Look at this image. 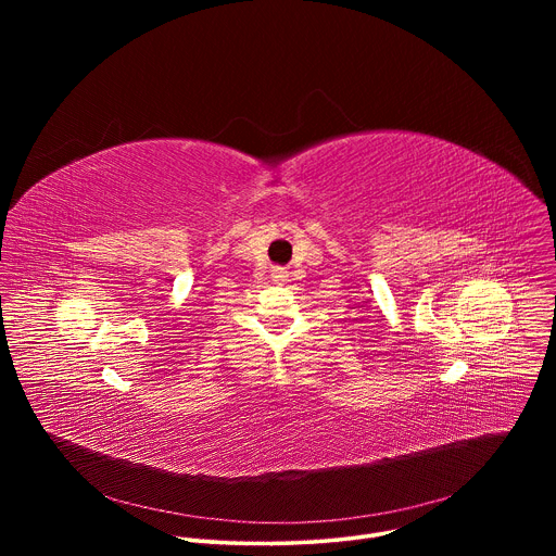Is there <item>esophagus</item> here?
Returning <instances> with one entry per match:
<instances>
[{
    "label": "esophagus",
    "mask_w": 556,
    "mask_h": 556,
    "mask_svg": "<svg viewBox=\"0 0 556 556\" xmlns=\"http://www.w3.org/2000/svg\"><path fill=\"white\" fill-rule=\"evenodd\" d=\"M286 277H288V273H286L283 268H277V270H275V279H277V281H286Z\"/></svg>",
    "instance_id": "obj_1"
}]
</instances>
